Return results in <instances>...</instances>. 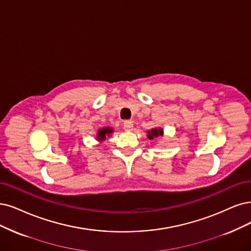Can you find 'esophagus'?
Here are the masks:
<instances>
[{"mask_svg":"<svg viewBox=\"0 0 251 251\" xmlns=\"http://www.w3.org/2000/svg\"><path fill=\"white\" fill-rule=\"evenodd\" d=\"M123 127L125 129V131L129 132V131H131L132 129H133V123L131 122V121H125Z\"/></svg>","mask_w":251,"mask_h":251,"instance_id":"obj_1","label":"esophagus"}]
</instances>
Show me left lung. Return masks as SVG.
Instances as JSON below:
<instances>
[{
	"label": "left lung",
	"mask_w": 251,
	"mask_h": 251,
	"mask_svg": "<svg viewBox=\"0 0 251 251\" xmlns=\"http://www.w3.org/2000/svg\"><path fill=\"white\" fill-rule=\"evenodd\" d=\"M147 132H148V134H147L148 138H149V140H153V138H155V137L163 135V129L161 127H155Z\"/></svg>",
	"instance_id": "8db88e82"
}]
</instances>
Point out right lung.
Instances as JSON below:
<instances>
[{
    "mask_svg": "<svg viewBox=\"0 0 251 251\" xmlns=\"http://www.w3.org/2000/svg\"><path fill=\"white\" fill-rule=\"evenodd\" d=\"M114 132L113 128L110 127H103L99 129V130L97 131V135H96V140L98 142H103L106 140V136H109V134H111Z\"/></svg>",
    "mask_w": 251,
    "mask_h": 251,
    "instance_id": "1",
    "label": "right lung"
}]
</instances>
